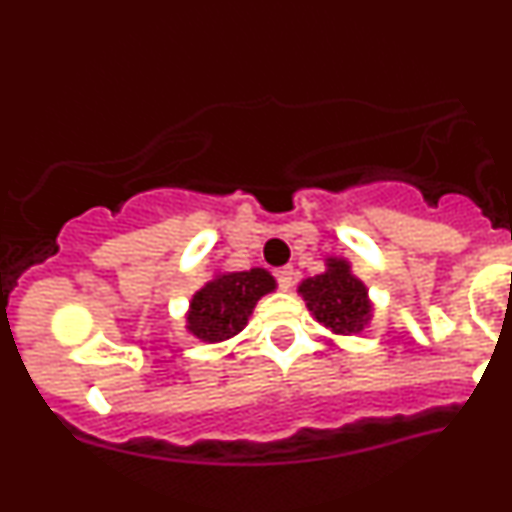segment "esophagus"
Wrapping results in <instances>:
<instances>
[{"mask_svg": "<svg viewBox=\"0 0 512 512\" xmlns=\"http://www.w3.org/2000/svg\"><path fill=\"white\" fill-rule=\"evenodd\" d=\"M274 274H276V281H279L281 289L289 291L293 286V267H279Z\"/></svg>", "mask_w": 512, "mask_h": 512, "instance_id": "obj_1", "label": "esophagus"}]
</instances>
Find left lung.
Segmentation results:
<instances>
[{
	"mask_svg": "<svg viewBox=\"0 0 512 512\" xmlns=\"http://www.w3.org/2000/svg\"><path fill=\"white\" fill-rule=\"evenodd\" d=\"M298 296L310 315L337 337H354L370 325L375 305L368 286L354 274L346 257H325V272L308 276L298 284Z\"/></svg>",
	"mask_w": 512,
	"mask_h": 512,
	"instance_id": "8db88e82",
	"label": "left lung"
}]
</instances>
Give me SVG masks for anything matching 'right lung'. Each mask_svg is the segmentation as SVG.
I'll use <instances>...</instances> for the list:
<instances>
[{
  "instance_id": "add662e5",
  "label": "right lung",
  "mask_w": 512,
  "mask_h": 512,
  "mask_svg": "<svg viewBox=\"0 0 512 512\" xmlns=\"http://www.w3.org/2000/svg\"><path fill=\"white\" fill-rule=\"evenodd\" d=\"M272 291H276V279L262 267L245 272H214L190 298L185 330L204 344L233 339L245 330L257 301Z\"/></svg>"
}]
</instances>
